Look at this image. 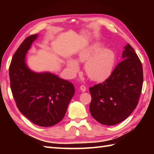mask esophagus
Instances as JSON below:
<instances>
[{
	"label": "esophagus",
	"instance_id": "34e87169",
	"mask_svg": "<svg viewBox=\"0 0 154 154\" xmlns=\"http://www.w3.org/2000/svg\"><path fill=\"white\" fill-rule=\"evenodd\" d=\"M80 89L83 92H85V91H86L87 88L85 85H81V86H80Z\"/></svg>",
	"mask_w": 154,
	"mask_h": 154
}]
</instances>
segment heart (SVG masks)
Instances as JSON below:
<instances>
[{
	"label": "heart",
	"instance_id": "1",
	"mask_svg": "<svg viewBox=\"0 0 154 154\" xmlns=\"http://www.w3.org/2000/svg\"><path fill=\"white\" fill-rule=\"evenodd\" d=\"M77 62L84 63L85 72L90 79L100 81L109 77L115 64L116 55L110 49L104 48L97 43L80 51L76 57ZM77 63L69 60L67 61L68 73L73 75L78 70Z\"/></svg>",
	"mask_w": 154,
	"mask_h": 154
}]
</instances>
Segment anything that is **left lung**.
I'll list each match as a JSON object with an SVG mask.
<instances>
[{"label":"left lung","instance_id":"left-lung-1","mask_svg":"<svg viewBox=\"0 0 154 154\" xmlns=\"http://www.w3.org/2000/svg\"><path fill=\"white\" fill-rule=\"evenodd\" d=\"M122 58L106 81L89 88L90 112L104 125H115L126 119L136 108L142 92V65L129 44L124 47Z\"/></svg>","mask_w":154,"mask_h":154}]
</instances>
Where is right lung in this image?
Returning a JSON list of instances; mask_svg holds the SVG:
<instances>
[{
  "mask_svg": "<svg viewBox=\"0 0 154 154\" xmlns=\"http://www.w3.org/2000/svg\"><path fill=\"white\" fill-rule=\"evenodd\" d=\"M38 35L27 37L13 55L9 67L11 88L20 112L38 126L49 127L63 119L75 93L73 83L50 73L29 69L25 56Z\"/></svg>",
  "mask_w": 154,
  "mask_h": 154,
  "instance_id": "1",
  "label": "right lung"
}]
</instances>
